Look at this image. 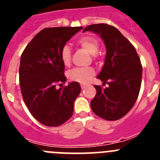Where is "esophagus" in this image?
I'll return each instance as SVG.
<instances>
[{
    "instance_id": "esophagus-1",
    "label": "esophagus",
    "mask_w": 160,
    "mask_h": 160,
    "mask_svg": "<svg viewBox=\"0 0 160 160\" xmlns=\"http://www.w3.org/2000/svg\"><path fill=\"white\" fill-rule=\"evenodd\" d=\"M85 87H86V86H85L84 84H81V88H82V90H83V89L85 88Z\"/></svg>"
}]
</instances>
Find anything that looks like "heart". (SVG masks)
<instances>
[{
    "label": "heart",
    "instance_id": "1",
    "mask_svg": "<svg viewBox=\"0 0 160 160\" xmlns=\"http://www.w3.org/2000/svg\"><path fill=\"white\" fill-rule=\"evenodd\" d=\"M77 45L87 50L89 53L92 54L94 61L98 59V50H99V42L97 38L93 36H84L79 38L77 41ZM60 58L63 65L66 66H70L71 62V50L70 48L65 45L60 51ZM95 71L92 67L73 68L68 72L67 76L69 79L73 82H78L81 83H86L93 77Z\"/></svg>",
    "mask_w": 160,
    "mask_h": 160
}]
</instances>
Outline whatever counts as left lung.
<instances>
[{"label": "left lung", "mask_w": 160, "mask_h": 160, "mask_svg": "<svg viewBox=\"0 0 160 160\" xmlns=\"http://www.w3.org/2000/svg\"><path fill=\"white\" fill-rule=\"evenodd\" d=\"M99 34L107 48L105 64L98 76L108 87H94L96 95L90 102L93 112L100 118L114 121L128 114L138 98L142 67L136 49L115 27L107 24H94L83 32Z\"/></svg>", "instance_id": "left-lung-1"}]
</instances>
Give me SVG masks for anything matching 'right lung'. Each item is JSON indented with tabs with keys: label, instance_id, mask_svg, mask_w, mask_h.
Returning a JSON list of instances; mask_svg holds the SVG:
<instances>
[{
	"label": "right lung",
	"instance_id": "obj_1",
	"mask_svg": "<svg viewBox=\"0 0 160 160\" xmlns=\"http://www.w3.org/2000/svg\"><path fill=\"white\" fill-rule=\"evenodd\" d=\"M82 27H52L41 30L24 49L19 68L22 97L29 112L38 122L58 127L70 119L73 102L81 87L66 81L60 58L63 46Z\"/></svg>",
	"mask_w": 160,
	"mask_h": 160
}]
</instances>
